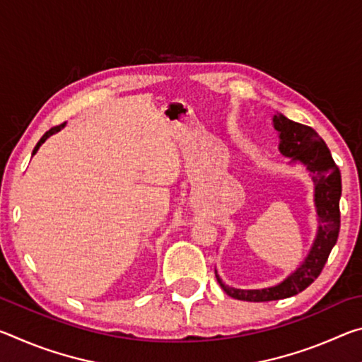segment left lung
Here are the masks:
<instances>
[{
    "instance_id": "8db88e82",
    "label": "left lung",
    "mask_w": 362,
    "mask_h": 362,
    "mask_svg": "<svg viewBox=\"0 0 362 362\" xmlns=\"http://www.w3.org/2000/svg\"><path fill=\"white\" fill-rule=\"evenodd\" d=\"M273 122L274 129L279 132L281 153L287 158H292V161L303 163L313 177L320 228H317L313 247L305 262L278 286L255 291L235 289V287L225 286L216 272L220 287L230 297L244 300V302H272V300L297 296L305 291L321 274L340 231L341 175L326 142L317 136L313 127L300 124L281 113L274 115Z\"/></svg>"
}]
</instances>
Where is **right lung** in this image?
<instances>
[{
	"instance_id": "add662e5",
	"label": "right lung",
	"mask_w": 362,
	"mask_h": 362,
	"mask_svg": "<svg viewBox=\"0 0 362 362\" xmlns=\"http://www.w3.org/2000/svg\"><path fill=\"white\" fill-rule=\"evenodd\" d=\"M65 126V122H62V124H59V126H54V127H51V129H49L46 134H45V136H42L41 139H40V142L38 144H36V146H35V150H33V155H35V153L36 151H38V148H40V145L42 144V142H45V140L49 137V136H52V134L54 132H57V131H60V129H62V127Z\"/></svg>"
}]
</instances>
